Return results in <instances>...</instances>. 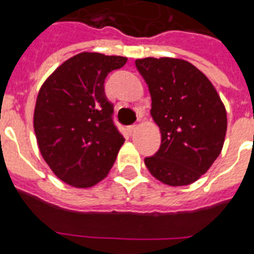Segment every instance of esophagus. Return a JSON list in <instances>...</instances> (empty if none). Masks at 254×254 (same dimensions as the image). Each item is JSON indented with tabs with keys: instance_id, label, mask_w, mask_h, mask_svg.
I'll use <instances>...</instances> for the list:
<instances>
[{
	"instance_id": "esophagus-1",
	"label": "esophagus",
	"mask_w": 254,
	"mask_h": 254,
	"mask_svg": "<svg viewBox=\"0 0 254 254\" xmlns=\"http://www.w3.org/2000/svg\"><path fill=\"white\" fill-rule=\"evenodd\" d=\"M136 129H138V125L136 124H132V125H130V127H127V130H129L130 134H132V132L135 131Z\"/></svg>"
}]
</instances>
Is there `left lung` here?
I'll list each match as a JSON object with an SVG mask.
<instances>
[{
	"label": "left lung",
	"mask_w": 254,
	"mask_h": 254,
	"mask_svg": "<svg viewBox=\"0 0 254 254\" xmlns=\"http://www.w3.org/2000/svg\"><path fill=\"white\" fill-rule=\"evenodd\" d=\"M149 88L161 147L144 163L170 186L195 182L220 154L227 132V111L204 73L182 59H136Z\"/></svg>",
	"instance_id": "obj_1"
}]
</instances>
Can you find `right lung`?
Instances as JSON below:
<instances>
[{
    "instance_id": "right-lung-1",
    "label": "right lung",
    "mask_w": 254,
    "mask_h": 254,
    "mask_svg": "<svg viewBox=\"0 0 254 254\" xmlns=\"http://www.w3.org/2000/svg\"><path fill=\"white\" fill-rule=\"evenodd\" d=\"M127 61L100 53L77 54L57 68L39 91L34 113L39 149L65 184L91 187L101 181L124 144L104 83Z\"/></svg>"
}]
</instances>
